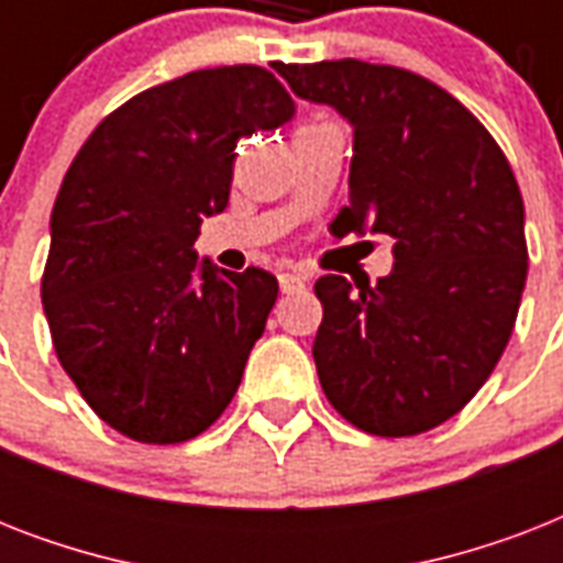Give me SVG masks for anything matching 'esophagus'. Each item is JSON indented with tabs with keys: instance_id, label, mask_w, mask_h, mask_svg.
<instances>
[{
	"instance_id": "obj_1",
	"label": "esophagus",
	"mask_w": 563,
	"mask_h": 563,
	"mask_svg": "<svg viewBox=\"0 0 563 563\" xmlns=\"http://www.w3.org/2000/svg\"><path fill=\"white\" fill-rule=\"evenodd\" d=\"M280 291L283 295H295V291H303L307 289V277L303 274H295V272H283L280 277Z\"/></svg>"
}]
</instances>
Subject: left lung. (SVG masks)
Returning <instances> with one entry per match:
<instances>
[{
	"mask_svg": "<svg viewBox=\"0 0 563 563\" xmlns=\"http://www.w3.org/2000/svg\"><path fill=\"white\" fill-rule=\"evenodd\" d=\"M277 73L353 128L339 236L394 239V268L376 286L316 283L321 388L362 432H427L471 402L515 330L529 272L515 172L479 119L423 75L356 57Z\"/></svg>",
	"mask_w": 563,
	"mask_h": 563,
	"instance_id": "obj_1",
	"label": "left lung"
}]
</instances>
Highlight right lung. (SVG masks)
<instances>
[{"mask_svg":"<svg viewBox=\"0 0 563 563\" xmlns=\"http://www.w3.org/2000/svg\"><path fill=\"white\" fill-rule=\"evenodd\" d=\"M291 117L268 69L216 66L134 96L75 154L40 298L57 360L122 435L180 444L233 400L277 277L198 263L195 239L228 207L239 140Z\"/></svg>","mask_w":563,"mask_h":563,"instance_id":"obj_1","label":"right lung"}]
</instances>
